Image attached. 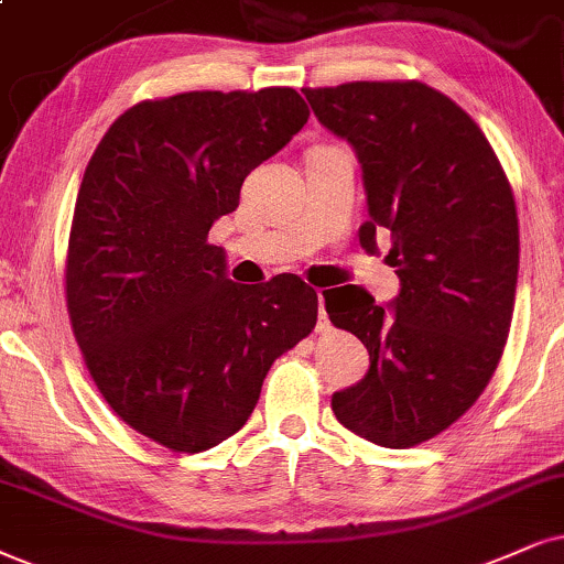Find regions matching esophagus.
<instances>
[{"label":"esophagus","instance_id":"obj_1","mask_svg":"<svg viewBox=\"0 0 564 564\" xmlns=\"http://www.w3.org/2000/svg\"><path fill=\"white\" fill-rule=\"evenodd\" d=\"M317 302H319L317 333H327V330H330V319H327V312H325V296H323V291H317Z\"/></svg>","mask_w":564,"mask_h":564}]
</instances>
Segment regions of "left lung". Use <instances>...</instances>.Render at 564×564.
<instances>
[{
  "label": "left lung",
  "mask_w": 564,
  "mask_h": 564,
  "mask_svg": "<svg viewBox=\"0 0 564 564\" xmlns=\"http://www.w3.org/2000/svg\"><path fill=\"white\" fill-rule=\"evenodd\" d=\"M315 117L359 155V241L401 278L393 315L361 286L325 294L330 323L369 351V372L333 395L346 430L382 447L437 437L484 393L508 344L518 213L479 124L419 80L302 88Z\"/></svg>",
  "instance_id": "1"
}]
</instances>
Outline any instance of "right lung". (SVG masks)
<instances>
[{
	"label": "right lung",
	"instance_id": "right-lung-1",
	"mask_svg": "<svg viewBox=\"0 0 564 564\" xmlns=\"http://www.w3.org/2000/svg\"><path fill=\"white\" fill-rule=\"evenodd\" d=\"M310 119L294 88L192 90L109 127L75 199L64 294L98 393L134 432L203 453L239 432L281 354L317 325L294 273L226 278L213 220Z\"/></svg>",
	"mask_w": 564,
	"mask_h": 564
}]
</instances>
